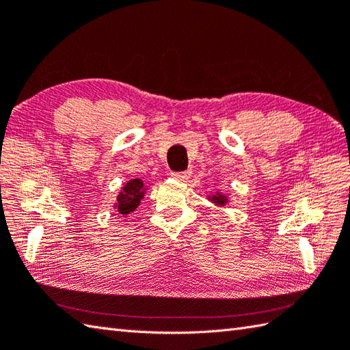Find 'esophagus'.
<instances>
[{"label": "esophagus", "mask_w": 350, "mask_h": 350, "mask_svg": "<svg viewBox=\"0 0 350 350\" xmlns=\"http://www.w3.org/2000/svg\"><path fill=\"white\" fill-rule=\"evenodd\" d=\"M191 174H193V171H191V170L182 171V173H171V176H173L174 179L179 180V182H187L191 177Z\"/></svg>", "instance_id": "esophagus-1"}]
</instances>
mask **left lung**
<instances>
[{
	"label": "left lung",
	"instance_id": "1",
	"mask_svg": "<svg viewBox=\"0 0 350 350\" xmlns=\"http://www.w3.org/2000/svg\"><path fill=\"white\" fill-rule=\"evenodd\" d=\"M208 200L211 202V203H214L215 206H218V208H224L226 204L229 203V197L228 196H224L220 189L217 191V193H214L212 196H208Z\"/></svg>",
	"mask_w": 350,
	"mask_h": 350
}]
</instances>
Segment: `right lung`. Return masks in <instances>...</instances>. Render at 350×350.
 Returning <instances> with one entry per match:
<instances>
[{
	"instance_id": "obj_1",
	"label": "right lung",
	"mask_w": 350,
	"mask_h": 350,
	"mask_svg": "<svg viewBox=\"0 0 350 350\" xmlns=\"http://www.w3.org/2000/svg\"><path fill=\"white\" fill-rule=\"evenodd\" d=\"M147 187L146 183L142 182V179H130L126 182V185H122L121 191L116 196V202L113 203V209L116 212V215L120 217H127L129 214L139 206L141 200L147 193Z\"/></svg>"
}]
</instances>
